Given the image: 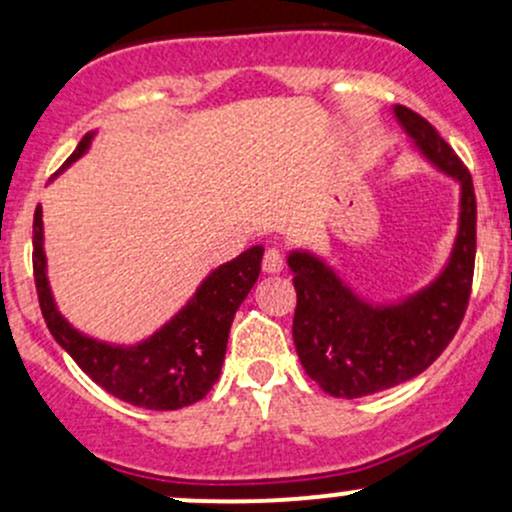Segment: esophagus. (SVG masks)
Wrapping results in <instances>:
<instances>
[{"mask_svg": "<svg viewBox=\"0 0 512 512\" xmlns=\"http://www.w3.org/2000/svg\"><path fill=\"white\" fill-rule=\"evenodd\" d=\"M262 269H265L267 274H279L284 269V255L279 250H274V247H269L265 252V257H262Z\"/></svg>", "mask_w": 512, "mask_h": 512, "instance_id": "34e87169", "label": "esophagus"}]
</instances>
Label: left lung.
<instances>
[{"mask_svg": "<svg viewBox=\"0 0 512 512\" xmlns=\"http://www.w3.org/2000/svg\"><path fill=\"white\" fill-rule=\"evenodd\" d=\"M393 111L420 153L462 187L459 233L440 277L389 306L357 299L323 260L291 252L296 352L306 374L335 398L369 396L425 372L462 325L474 282L476 196L471 174L430 121L408 106Z\"/></svg>", "mask_w": 512, "mask_h": 512, "instance_id": "left-lung-1", "label": "left lung"}]
</instances>
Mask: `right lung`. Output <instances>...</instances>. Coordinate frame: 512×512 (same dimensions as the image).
Returning <instances> with one entry per match:
<instances>
[{"mask_svg": "<svg viewBox=\"0 0 512 512\" xmlns=\"http://www.w3.org/2000/svg\"><path fill=\"white\" fill-rule=\"evenodd\" d=\"M92 136L94 133H87L80 140L63 170L87 153ZM41 213L38 204L33 213V279L41 313L58 345L94 384L131 406L177 411L201 401L221 376L230 323L260 277L265 247H250L235 260L213 269L196 289L194 299L153 338L133 347H119L77 333L55 308L46 277Z\"/></svg>", "mask_w": 512, "mask_h": 512, "instance_id": "add662e5", "label": "right lung"}]
</instances>
